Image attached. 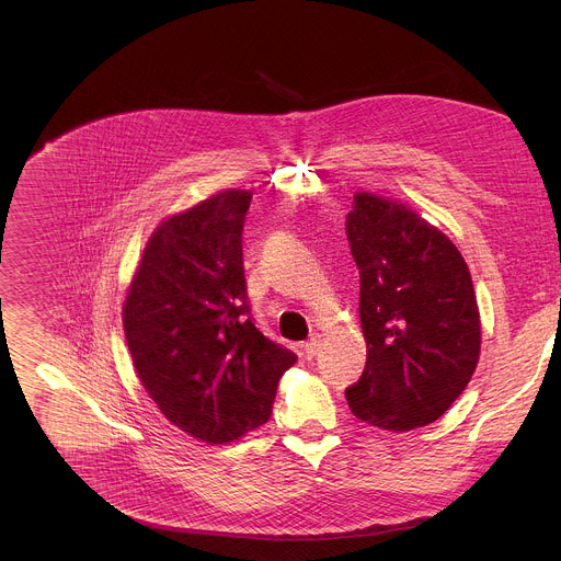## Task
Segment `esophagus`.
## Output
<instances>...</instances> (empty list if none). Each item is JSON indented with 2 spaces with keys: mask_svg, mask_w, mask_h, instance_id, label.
I'll return each mask as SVG.
<instances>
[{
  "mask_svg": "<svg viewBox=\"0 0 561 561\" xmlns=\"http://www.w3.org/2000/svg\"><path fill=\"white\" fill-rule=\"evenodd\" d=\"M301 348H304L306 359H312V357L317 355V351H319V337H310L308 342H304V344H301Z\"/></svg>",
  "mask_w": 561,
  "mask_h": 561,
  "instance_id": "esophagus-1",
  "label": "esophagus"
}]
</instances>
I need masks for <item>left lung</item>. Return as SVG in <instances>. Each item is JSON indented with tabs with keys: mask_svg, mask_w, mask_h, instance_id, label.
Masks as SVG:
<instances>
[{
	"mask_svg": "<svg viewBox=\"0 0 561 561\" xmlns=\"http://www.w3.org/2000/svg\"><path fill=\"white\" fill-rule=\"evenodd\" d=\"M346 234L366 340L348 407L392 433L433 424L468 386L482 346L468 266L439 228L373 193L353 197Z\"/></svg>",
	"mask_w": 561,
	"mask_h": 561,
	"instance_id": "obj_1",
	"label": "left lung"
}]
</instances>
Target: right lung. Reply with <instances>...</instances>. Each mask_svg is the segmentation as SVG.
I'll use <instances>...</instances> for the list:
<instances>
[{"instance_id": "obj_1", "label": "right lung", "mask_w": 561, "mask_h": 561, "mask_svg": "<svg viewBox=\"0 0 561 561\" xmlns=\"http://www.w3.org/2000/svg\"><path fill=\"white\" fill-rule=\"evenodd\" d=\"M253 193L221 191L150 234L124 301V335L157 409L206 444L268 422L297 355L251 319L242 230Z\"/></svg>"}]
</instances>
